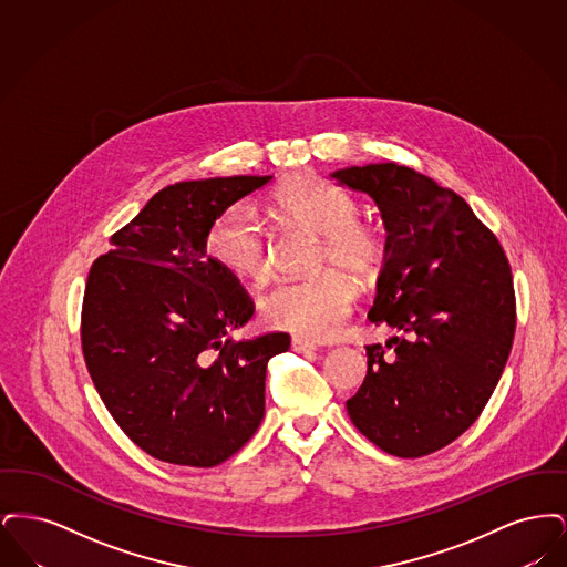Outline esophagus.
<instances>
[{"instance_id":"1","label":"esophagus","mask_w":567,"mask_h":567,"mask_svg":"<svg viewBox=\"0 0 567 567\" xmlns=\"http://www.w3.org/2000/svg\"><path fill=\"white\" fill-rule=\"evenodd\" d=\"M291 349L297 352L319 351V347H317L315 342H310V340H306V338H299V336H296V338L291 340Z\"/></svg>"}]
</instances>
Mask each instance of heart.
Wrapping results in <instances>:
<instances>
[{"instance_id": "1", "label": "heart", "mask_w": 567, "mask_h": 567, "mask_svg": "<svg viewBox=\"0 0 567 567\" xmlns=\"http://www.w3.org/2000/svg\"><path fill=\"white\" fill-rule=\"evenodd\" d=\"M280 215L324 238L321 264H336L354 274L374 270L382 259L377 229L359 223V204L349 190L333 183L301 176L276 190ZM206 252L218 268L238 278L259 280L270 270L264 223L248 204H238L216 218L206 238ZM354 287L340 271L329 270L274 285L261 297L266 323L310 340H329L340 333L351 315Z\"/></svg>"}]
</instances>
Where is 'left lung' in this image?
<instances>
[{
	"label": "left lung",
	"instance_id": "8db88e82",
	"mask_svg": "<svg viewBox=\"0 0 567 567\" xmlns=\"http://www.w3.org/2000/svg\"><path fill=\"white\" fill-rule=\"evenodd\" d=\"M329 178L377 202L386 243L368 317L400 331L389 354L365 347L349 416L389 455H430L481 416L506 368L516 324L508 259L463 197L412 167L368 163Z\"/></svg>",
	"mask_w": 567,
	"mask_h": 567
}]
</instances>
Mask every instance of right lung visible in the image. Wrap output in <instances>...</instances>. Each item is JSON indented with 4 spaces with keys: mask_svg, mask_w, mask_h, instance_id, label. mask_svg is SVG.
<instances>
[{
    "mask_svg": "<svg viewBox=\"0 0 567 567\" xmlns=\"http://www.w3.org/2000/svg\"><path fill=\"white\" fill-rule=\"evenodd\" d=\"M271 176L176 183L110 238L86 278L82 352L118 427L151 457L213 467L266 414V368L287 333L231 342L255 308L206 255L218 216Z\"/></svg>",
    "mask_w": 567,
    "mask_h": 567,
    "instance_id": "1",
    "label": "right lung"
}]
</instances>
